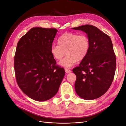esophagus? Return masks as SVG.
<instances>
[{
    "label": "esophagus",
    "mask_w": 126,
    "mask_h": 126,
    "mask_svg": "<svg viewBox=\"0 0 126 126\" xmlns=\"http://www.w3.org/2000/svg\"><path fill=\"white\" fill-rule=\"evenodd\" d=\"M65 71H66V72L67 74L70 73V72H71V70H70L69 69H67V68H66V69H65Z\"/></svg>",
    "instance_id": "1"
}]
</instances>
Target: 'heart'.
<instances>
[{
	"instance_id": "heart-1",
	"label": "heart",
	"mask_w": 126,
	"mask_h": 126,
	"mask_svg": "<svg viewBox=\"0 0 126 126\" xmlns=\"http://www.w3.org/2000/svg\"><path fill=\"white\" fill-rule=\"evenodd\" d=\"M58 45L51 46V54L55 59L60 60L66 52L67 56L59 64L66 68L73 66L78 60L84 59L88 54L90 47L88 37L86 35H79L74 32L63 34L58 39Z\"/></svg>"
}]
</instances>
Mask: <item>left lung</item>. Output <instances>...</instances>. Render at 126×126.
Segmentation results:
<instances>
[{
	"label": "left lung",
	"mask_w": 126,
	"mask_h": 126,
	"mask_svg": "<svg viewBox=\"0 0 126 126\" xmlns=\"http://www.w3.org/2000/svg\"><path fill=\"white\" fill-rule=\"evenodd\" d=\"M86 32L90 47L86 58L72 71L76 76L75 91L86 100L102 96L111 86L116 68V58L110 37L93 25L72 28Z\"/></svg>",
	"instance_id": "1"
}]
</instances>
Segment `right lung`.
Returning a JSON list of instances; mask_svg holds the SVG:
<instances>
[{
  "label": "right lung",
  "mask_w": 126,
  "mask_h": 126,
  "mask_svg": "<svg viewBox=\"0 0 126 126\" xmlns=\"http://www.w3.org/2000/svg\"><path fill=\"white\" fill-rule=\"evenodd\" d=\"M55 28L35 27L19 40L14 57L17 83L32 99L43 101L54 97L65 75L50 52Z\"/></svg>",
  "instance_id": "add662e5"
}]
</instances>
